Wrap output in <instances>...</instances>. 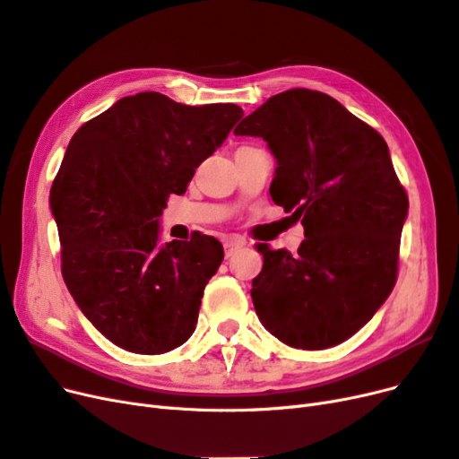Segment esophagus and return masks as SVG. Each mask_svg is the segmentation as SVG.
Masks as SVG:
<instances>
[{
	"mask_svg": "<svg viewBox=\"0 0 459 459\" xmlns=\"http://www.w3.org/2000/svg\"><path fill=\"white\" fill-rule=\"evenodd\" d=\"M242 246H244V242H242V240H234V238L227 240V242H225V255H227V257H232V255H234V251H236V249H240Z\"/></svg>",
	"mask_w": 459,
	"mask_h": 459,
	"instance_id": "esophagus-1",
	"label": "esophagus"
}]
</instances>
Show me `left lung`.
<instances>
[{
    "label": "left lung",
    "mask_w": 459,
    "mask_h": 459,
    "mask_svg": "<svg viewBox=\"0 0 459 459\" xmlns=\"http://www.w3.org/2000/svg\"><path fill=\"white\" fill-rule=\"evenodd\" d=\"M234 135L267 141L276 158L271 196L305 229L293 255L257 246L255 313L290 347L339 345L377 313L396 282L408 196L385 139L342 102L310 90L271 97Z\"/></svg>",
    "instance_id": "8db88e82"
}]
</instances>
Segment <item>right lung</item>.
<instances>
[{
  "label": "right lung",
  "mask_w": 459,
  "mask_h": 459,
  "mask_svg": "<svg viewBox=\"0 0 459 459\" xmlns=\"http://www.w3.org/2000/svg\"><path fill=\"white\" fill-rule=\"evenodd\" d=\"M242 116L232 102L188 107L144 91L74 133L49 196L63 278L114 345L161 354L195 332L223 246L205 234L160 244V217Z\"/></svg>",
  "instance_id": "1"
}]
</instances>
